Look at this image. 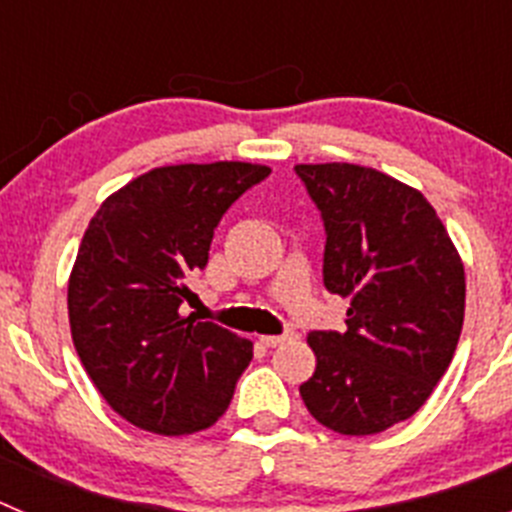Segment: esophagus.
Here are the masks:
<instances>
[{
	"label": "esophagus",
	"instance_id": "1",
	"mask_svg": "<svg viewBox=\"0 0 512 512\" xmlns=\"http://www.w3.org/2000/svg\"><path fill=\"white\" fill-rule=\"evenodd\" d=\"M292 338H295V333H292V330H284L282 336H261L259 341L264 343V346L274 348V346H282L284 341H292Z\"/></svg>",
	"mask_w": 512,
	"mask_h": 512
}]
</instances>
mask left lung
Segmentation results:
<instances>
[{"mask_svg": "<svg viewBox=\"0 0 512 512\" xmlns=\"http://www.w3.org/2000/svg\"><path fill=\"white\" fill-rule=\"evenodd\" d=\"M325 228L323 284L351 300L346 330H312L300 395L318 423L372 436L423 408L454 359L464 264L418 189L356 164H300Z\"/></svg>", "mask_w": 512, "mask_h": 512, "instance_id": "left-lung-1", "label": "left lung"}]
</instances>
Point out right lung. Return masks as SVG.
<instances>
[{"label":"right lung","mask_w":512,"mask_h":512,"mask_svg":"<svg viewBox=\"0 0 512 512\" xmlns=\"http://www.w3.org/2000/svg\"><path fill=\"white\" fill-rule=\"evenodd\" d=\"M269 166H161L102 202L69 279V323L89 379L143 431H205L228 410L253 343L182 315L217 223Z\"/></svg>","instance_id":"obj_1"}]
</instances>
